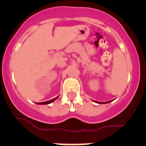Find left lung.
<instances>
[{
    "mask_svg": "<svg viewBox=\"0 0 146 146\" xmlns=\"http://www.w3.org/2000/svg\"><path fill=\"white\" fill-rule=\"evenodd\" d=\"M94 102H95L98 103V104H106V103H109V102H111V101L105 102H96V101H94Z\"/></svg>",
    "mask_w": 146,
    "mask_h": 146,
    "instance_id": "obj_1",
    "label": "left lung"
}]
</instances>
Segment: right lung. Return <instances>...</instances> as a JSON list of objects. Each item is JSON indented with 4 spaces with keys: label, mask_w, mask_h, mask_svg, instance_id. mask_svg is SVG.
<instances>
[{
    "label": "right lung",
    "mask_w": 146,
    "mask_h": 146,
    "mask_svg": "<svg viewBox=\"0 0 146 146\" xmlns=\"http://www.w3.org/2000/svg\"><path fill=\"white\" fill-rule=\"evenodd\" d=\"M58 96H57V97H55V99H53L49 100V101L44 102H37L36 104H50V103H52V102H54V101H55V100H56V99H58Z\"/></svg>",
    "instance_id": "right-lung-1"
}]
</instances>
